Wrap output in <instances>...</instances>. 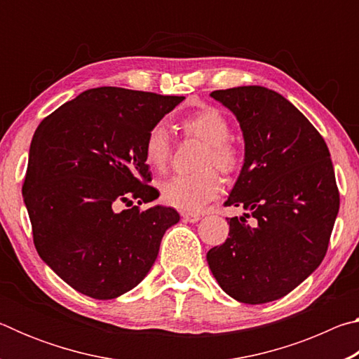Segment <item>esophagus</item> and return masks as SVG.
<instances>
[{
	"mask_svg": "<svg viewBox=\"0 0 359 359\" xmlns=\"http://www.w3.org/2000/svg\"><path fill=\"white\" fill-rule=\"evenodd\" d=\"M182 218L188 223H196L201 220V214H196V212H184V214H182Z\"/></svg>",
	"mask_w": 359,
	"mask_h": 359,
	"instance_id": "obj_1",
	"label": "esophagus"
}]
</instances>
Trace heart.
<instances>
[{"instance_id":"1","label":"heart","mask_w":359,"mask_h":359,"mask_svg":"<svg viewBox=\"0 0 359 359\" xmlns=\"http://www.w3.org/2000/svg\"><path fill=\"white\" fill-rule=\"evenodd\" d=\"M185 135L205 144L199 166H214L223 174H233L241 165L238 145L229 141L231 125L215 107L205 106L187 114L180 120ZM171 158V141L163 125H154L144 141V160L149 168L163 171ZM222 182L212 168L191 174H175L160 184L161 201L182 210L201 209L220 193Z\"/></svg>"}]
</instances>
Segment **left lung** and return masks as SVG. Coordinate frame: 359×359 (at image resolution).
<instances>
[{
  "instance_id": "8db88e82",
  "label": "left lung",
  "mask_w": 359,
  "mask_h": 359,
  "mask_svg": "<svg viewBox=\"0 0 359 359\" xmlns=\"http://www.w3.org/2000/svg\"><path fill=\"white\" fill-rule=\"evenodd\" d=\"M210 96L244 135V166L224 204L245 214L229 218V238L208 252L209 267L236 301L280 299L317 269L330 245L340 203L330 150L274 90L248 85Z\"/></svg>"
}]
</instances>
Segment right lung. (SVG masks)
<instances>
[{
	"label": "right lung",
	"mask_w": 359,
	"mask_h": 359,
	"mask_svg": "<svg viewBox=\"0 0 359 359\" xmlns=\"http://www.w3.org/2000/svg\"><path fill=\"white\" fill-rule=\"evenodd\" d=\"M118 87L90 88L41 121L29 147L23 201L39 257L82 294L114 299L141 283L177 210L144 160L151 126L184 101Z\"/></svg>",
	"instance_id": "add662e5"
}]
</instances>
